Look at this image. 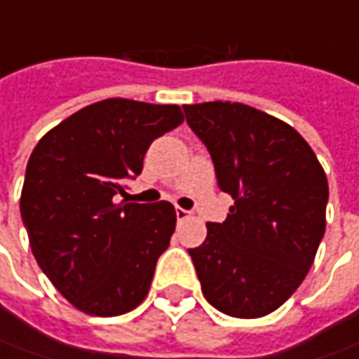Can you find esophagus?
I'll use <instances>...</instances> for the list:
<instances>
[{"instance_id":"34e87169","label":"esophagus","mask_w":359,"mask_h":359,"mask_svg":"<svg viewBox=\"0 0 359 359\" xmlns=\"http://www.w3.org/2000/svg\"><path fill=\"white\" fill-rule=\"evenodd\" d=\"M189 210H184V208H175V215H177V219H186V217H189Z\"/></svg>"}]
</instances>
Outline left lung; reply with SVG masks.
<instances>
[{"instance_id": "left-lung-1", "label": "left lung", "mask_w": 359, "mask_h": 359, "mask_svg": "<svg viewBox=\"0 0 359 359\" xmlns=\"http://www.w3.org/2000/svg\"><path fill=\"white\" fill-rule=\"evenodd\" d=\"M233 205L224 224L187 250L215 310L262 318L308 276L325 231L327 177L290 123L231 102L184 105Z\"/></svg>"}]
</instances>
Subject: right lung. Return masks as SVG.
Listing matches in <instances>:
<instances>
[{
	"label": "right lung",
	"instance_id": "right-lung-1",
	"mask_svg": "<svg viewBox=\"0 0 359 359\" xmlns=\"http://www.w3.org/2000/svg\"><path fill=\"white\" fill-rule=\"evenodd\" d=\"M184 121L180 105L109 97L86 105L35 145L20 212L35 262L74 308L111 318L147 296L170 245V201L116 203L149 144Z\"/></svg>",
	"mask_w": 359,
	"mask_h": 359
}]
</instances>
